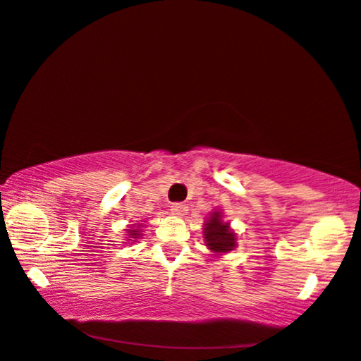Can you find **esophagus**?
<instances>
[{"label":"esophagus","mask_w":361,"mask_h":361,"mask_svg":"<svg viewBox=\"0 0 361 361\" xmlns=\"http://www.w3.org/2000/svg\"><path fill=\"white\" fill-rule=\"evenodd\" d=\"M171 212H173V215L183 216V215L188 214V207H186L185 203H173Z\"/></svg>","instance_id":"obj_1"}]
</instances>
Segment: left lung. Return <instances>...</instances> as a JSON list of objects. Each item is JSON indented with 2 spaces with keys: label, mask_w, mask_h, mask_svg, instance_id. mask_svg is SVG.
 I'll list each match as a JSON object with an SVG mask.
<instances>
[{
  "label": "left lung",
  "mask_w": 361,
  "mask_h": 361,
  "mask_svg": "<svg viewBox=\"0 0 361 361\" xmlns=\"http://www.w3.org/2000/svg\"><path fill=\"white\" fill-rule=\"evenodd\" d=\"M203 238H205V245L214 252V255L228 254L237 247V235L228 222H224L222 212H214L208 216L203 228Z\"/></svg>",
  "instance_id": "8db88e82"
}]
</instances>
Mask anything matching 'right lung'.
Here are the masks:
<instances>
[{
	"label": "right lung",
	"mask_w": 361,
	"mask_h": 361,
	"mask_svg": "<svg viewBox=\"0 0 361 361\" xmlns=\"http://www.w3.org/2000/svg\"><path fill=\"white\" fill-rule=\"evenodd\" d=\"M139 227H141V225H137V228L129 230V238H128V240H131V238H137L139 235H141L142 230H139Z\"/></svg>",
	"instance_id": "1"
}]
</instances>
